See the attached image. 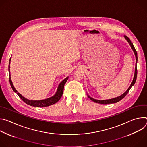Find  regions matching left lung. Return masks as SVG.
<instances>
[{"mask_svg": "<svg viewBox=\"0 0 147 147\" xmlns=\"http://www.w3.org/2000/svg\"><path fill=\"white\" fill-rule=\"evenodd\" d=\"M124 38L126 39V40L128 42V43L129 44L130 46L131 47L132 50L133 51V52L135 55V56H136V67H135V71H134V77H133V81L131 83V84L130 86V87L128 88V89L126 90V91L124 92L122 95L117 96V97H116V98H112V99H106V100H98V99H94L92 98V97H91L89 95H88L87 94V96L91 100H92L93 102H95V103H100V104H110V103H117L119 101H120V100H121L123 98H124V97L127 94V93L129 92L130 90L131 89V88L134 85V84L136 82V79H137V61H138V57H137V51L133 44V43L131 42V41L130 40V39L127 36L124 35Z\"/></svg>", "mask_w": 147, "mask_h": 147, "instance_id": "1", "label": "left lung"}]
</instances>
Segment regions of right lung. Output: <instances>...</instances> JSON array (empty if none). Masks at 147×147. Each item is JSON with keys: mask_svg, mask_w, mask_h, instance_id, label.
Here are the masks:
<instances>
[{"mask_svg": "<svg viewBox=\"0 0 147 147\" xmlns=\"http://www.w3.org/2000/svg\"><path fill=\"white\" fill-rule=\"evenodd\" d=\"M10 61H11V58L9 60V81H10V86L13 89V90L14 91V92L17 93V94L18 95V96L22 99L26 103L29 105L30 106L32 107H49L50 105H52L53 104L56 103V102H57L61 98L62 95H63V90H64V86L65 84H66V81H67L69 77H67L66 78H65L63 80L58 86L56 92L55 93V94L48 98L45 99H42V100H29L27 98H26L25 97H24L23 95H21L14 88L13 84L11 81V76H10Z\"/></svg>", "mask_w": 147, "mask_h": 147, "instance_id": "add662e5", "label": "right lung"}]
</instances>
